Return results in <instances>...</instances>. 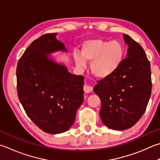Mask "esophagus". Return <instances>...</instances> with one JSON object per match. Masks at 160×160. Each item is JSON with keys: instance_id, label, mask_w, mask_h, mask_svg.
<instances>
[{"instance_id": "esophagus-1", "label": "esophagus", "mask_w": 160, "mask_h": 160, "mask_svg": "<svg viewBox=\"0 0 160 160\" xmlns=\"http://www.w3.org/2000/svg\"><path fill=\"white\" fill-rule=\"evenodd\" d=\"M93 90V88L92 87L89 86V85H85V87H84V92H85V93H90L91 92H92Z\"/></svg>"}]
</instances>
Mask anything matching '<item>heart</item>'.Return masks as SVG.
Instances as JSON below:
<instances>
[{
	"label": "heart",
	"mask_w": 160,
	"mask_h": 160,
	"mask_svg": "<svg viewBox=\"0 0 160 160\" xmlns=\"http://www.w3.org/2000/svg\"><path fill=\"white\" fill-rule=\"evenodd\" d=\"M75 64L80 68L86 66V62H91L92 74L98 78L110 76L118 70L122 62L124 49L116 40L106 41L100 38L85 40L81 46V54H73Z\"/></svg>",
	"instance_id": "1"
}]
</instances>
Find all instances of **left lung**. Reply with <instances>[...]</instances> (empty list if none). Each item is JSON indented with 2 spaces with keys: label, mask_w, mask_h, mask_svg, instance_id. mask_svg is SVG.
Here are the masks:
<instances>
[{
  "label": "left lung",
  "mask_w": 160,
  "mask_h": 160,
  "mask_svg": "<svg viewBox=\"0 0 160 160\" xmlns=\"http://www.w3.org/2000/svg\"><path fill=\"white\" fill-rule=\"evenodd\" d=\"M127 57L110 76L98 81L94 92L100 98V117L111 129L133 127L143 115L152 90L150 63L143 48L127 34Z\"/></svg>",
  "instance_id": "1"
}]
</instances>
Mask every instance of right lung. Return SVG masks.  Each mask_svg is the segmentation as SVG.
I'll list each match as a JSON object with an SVG mask.
<instances>
[{
  "mask_svg": "<svg viewBox=\"0 0 160 160\" xmlns=\"http://www.w3.org/2000/svg\"><path fill=\"white\" fill-rule=\"evenodd\" d=\"M57 35L45 34L35 40L17 66L20 103L33 123L52 134L71 128L84 99V77L71 73L49 55L68 52Z\"/></svg>",
  "mask_w": 160,
  "mask_h": 160,
  "instance_id": "obj_1",
  "label": "right lung"
}]
</instances>
